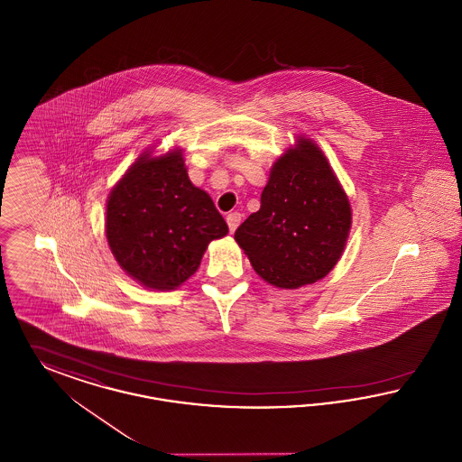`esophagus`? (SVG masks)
<instances>
[{"instance_id":"34e87169","label":"esophagus","mask_w":462,"mask_h":462,"mask_svg":"<svg viewBox=\"0 0 462 462\" xmlns=\"http://www.w3.org/2000/svg\"><path fill=\"white\" fill-rule=\"evenodd\" d=\"M240 220H242V215L240 213H230V215H226V223H228V228H230V232L234 234L236 230H237V226L240 225Z\"/></svg>"}]
</instances>
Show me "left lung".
Returning <instances> with one entry per match:
<instances>
[{
	"mask_svg": "<svg viewBox=\"0 0 462 462\" xmlns=\"http://www.w3.org/2000/svg\"><path fill=\"white\" fill-rule=\"evenodd\" d=\"M352 209L325 152L297 135L270 170L261 208L236 230L254 272L277 289L327 277L349 239Z\"/></svg>",
	"mask_w": 462,
	"mask_h": 462,
	"instance_id": "left-lung-1",
	"label": "left lung"
}]
</instances>
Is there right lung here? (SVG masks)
I'll use <instances>...</instances> for the list:
<instances>
[{
  "mask_svg": "<svg viewBox=\"0 0 462 462\" xmlns=\"http://www.w3.org/2000/svg\"><path fill=\"white\" fill-rule=\"evenodd\" d=\"M105 232L120 268L151 291L192 277L228 226L209 194L190 182L184 151L146 149L111 189Z\"/></svg>",
  "mask_w": 462,
  "mask_h": 462,
  "instance_id": "right-lung-1",
  "label": "right lung"
}]
</instances>
